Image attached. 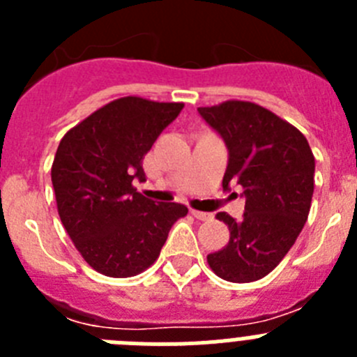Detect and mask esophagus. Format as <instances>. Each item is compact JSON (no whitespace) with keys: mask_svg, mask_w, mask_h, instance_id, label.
Returning a JSON list of instances; mask_svg holds the SVG:
<instances>
[{"mask_svg":"<svg viewBox=\"0 0 357 357\" xmlns=\"http://www.w3.org/2000/svg\"><path fill=\"white\" fill-rule=\"evenodd\" d=\"M191 214H193L197 220H200V222H209V220H213V214L211 213H204V211H195L191 209Z\"/></svg>","mask_w":357,"mask_h":357,"instance_id":"34e87169","label":"esophagus"}]
</instances>
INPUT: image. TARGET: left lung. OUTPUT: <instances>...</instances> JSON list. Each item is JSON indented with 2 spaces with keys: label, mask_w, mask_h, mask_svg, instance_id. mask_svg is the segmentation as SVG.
Returning <instances> with one entry per match:
<instances>
[{
  "label": "left lung",
  "mask_w": 357,
  "mask_h": 357,
  "mask_svg": "<svg viewBox=\"0 0 357 357\" xmlns=\"http://www.w3.org/2000/svg\"><path fill=\"white\" fill-rule=\"evenodd\" d=\"M198 112L229 148L223 189L241 185L245 197L239 222L216 214L230 239L207 263L223 280L254 282L284 259L304 229L314 191L313 151L298 128L257 103L229 100Z\"/></svg>",
  "instance_id": "1"
}]
</instances>
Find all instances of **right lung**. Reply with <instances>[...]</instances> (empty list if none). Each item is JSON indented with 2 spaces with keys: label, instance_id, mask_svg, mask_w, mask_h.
Returning <instances> with one entry per match:
<instances>
[{
  "label": "right lung",
  "instance_id": "1",
  "mask_svg": "<svg viewBox=\"0 0 357 357\" xmlns=\"http://www.w3.org/2000/svg\"><path fill=\"white\" fill-rule=\"evenodd\" d=\"M184 103L125 96L66 132L52 166L56 209L85 263L107 277H134L155 263L188 207L137 193L143 159Z\"/></svg>",
  "mask_w": 357,
  "mask_h": 357
}]
</instances>
